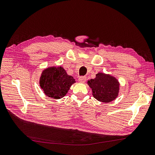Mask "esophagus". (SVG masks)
<instances>
[{"mask_svg":"<svg viewBox=\"0 0 155 155\" xmlns=\"http://www.w3.org/2000/svg\"><path fill=\"white\" fill-rule=\"evenodd\" d=\"M86 80H87L86 77H85V76H82V77H79L78 81H79L80 82H81V83H84V82L86 81Z\"/></svg>","mask_w":155,"mask_h":155,"instance_id":"obj_1","label":"esophagus"}]
</instances>
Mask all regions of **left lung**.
<instances>
[{
  "mask_svg": "<svg viewBox=\"0 0 155 155\" xmlns=\"http://www.w3.org/2000/svg\"><path fill=\"white\" fill-rule=\"evenodd\" d=\"M87 83L92 89L94 97L99 101L109 103L118 95L119 83L110 75L98 73L95 78L89 80Z\"/></svg>",
  "mask_w": 155,
  "mask_h": 155,
  "instance_id": "1",
  "label": "left lung"
}]
</instances>
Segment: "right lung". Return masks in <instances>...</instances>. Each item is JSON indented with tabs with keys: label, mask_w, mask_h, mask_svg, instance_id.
<instances>
[{
	"label": "right lung",
	"mask_w": 155,
	"mask_h": 155,
	"mask_svg": "<svg viewBox=\"0 0 155 155\" xmlns=\"http://www.w3.org/2000/svg\"><path fill=\"white\" fill-rule=\"evenodd\" d=\"M75 82V79L61 66L50 67L43 71L40 85L47 96L58 99L64 97Z\"/></svg>",
	"instance_id": "add662e5"
}]
</instances>
